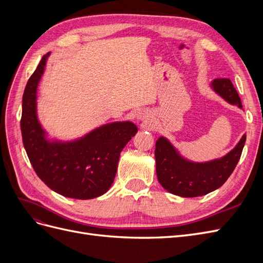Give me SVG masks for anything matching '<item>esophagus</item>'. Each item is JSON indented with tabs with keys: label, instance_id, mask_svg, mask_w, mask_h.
Returning a JSON list of instances; mask_svg holds the SVG:
<instances>
[{
	"label": "esophagus",
	"instance_id": "1",
	"mask_svg": "<svg viewBox=\"0 0 263 263\" xmlns=\"http://www.w3.org/2000/svg\"><path fill=\"white\" fill-rule=\"evenodd\" d=\"M136 118L142 123H147L149 121V114L147 112H140L136 115Z\"/></svg>",
	"mask_w": 263,
	"mask_h": 263
}]
</instances>
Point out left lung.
<instances>
[{"mask_svg":"<svg viewBox=\"0 0 263 263\" xmlns=\"http://www.w3.org/2000/svg\"><path fill=\"white\" fill-rule=\"evenodd\" d=\"M211 89L232 105L242 108L241 101L229 79H215ZM246 135L228 154L210 161L195 162L183 157L171 141L160 136L156 141V172L158 181L168 192L182 197L206 195L227 181L239 161Z\"/></svg>","mask_w":263,"mask_h":263,"instance_id":"obj_1","label":"left lung"}]
</instances>
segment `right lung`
Returning a JSON list of instances; mask_svg holds the SVG:
<instances>
[{
  "label": "right lung",
  "mask_w": 263,
  "mask_h": 263,
  "mask_svg": "<svg viewBox=\"0 0 263 263\" xmlns=\"http://www.w3.org/2000/svg\"><path fill=\"white\" fill-rule=\"evenodd\" d=\"M46 53L31 74L23 95V144L35 172L62 196L90 200L112 186L122 150L138 132L130 121L103 124L70 140L50 137L38 117V85L44 76Z\"/></svg>",
  "instance_id": "right-lung-1"
}]
</instances>
